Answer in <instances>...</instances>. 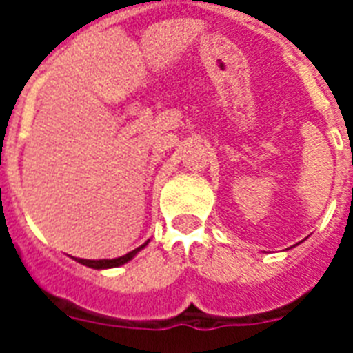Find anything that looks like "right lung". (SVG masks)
I'll list each match as a JSON object with an SVG mask.
<instances>
[{"label": "right lung", "instance_id": "1", "mask_svg": "<svg viewBox=\"0 0 353 353\" xmlns=\"http://www.w3.org/2000/svg\"><path fill=\"white\" fill-rule=\"evenodd\" d=\"M148 245V241H144L143 245L137 247V249H133V251H130L128 254H124V256H119V258H112V260H84V258H74L77 262L82 263V265H88V268L91 269H112V268H119V265H124L126 262H130L135 254H137L141 249H144V247Z\"/></svg>", "mask_w": 353, "mask_h": 353}]
</instances>
